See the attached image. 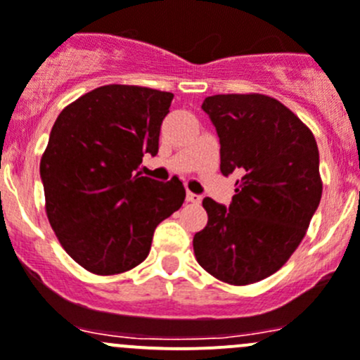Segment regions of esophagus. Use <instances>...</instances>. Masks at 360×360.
Instances as JSON below:
<instances>
[{
  "label": "esophagus",
  "mask_w": 360,
  "mask_h": 360,
  "mask_svg": "<svg viewBox=\"0 0 360 360\" xmlns=\"http://www.w3.org/2000/svg\"><path fill=\"white\" fill-rule=\"evenodd\" d=\"M186 200H188V202H193V204H200L202 197H200V195L191 193V191H188V193H186Z\"/></svg>",
  "instance_id": "esophagus-1"
}]
</instances>
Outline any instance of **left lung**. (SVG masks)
Masks as SVG:
<instances>
[{"label": "left lung", "instance_id": "1", "mask_svg": "<svg viewBox=\"0 0 360 360\" xmlns=\"http://www.w3.org/2000/svg\"><path fill=\"white\" fill-rule=\"evenodd\" d=\"M202 109L219 137L223 176L240 174L229 207L204 198L197 262L218 280L250 285L271 276L306 236L322 198L319 148L283 103L265 95L207 96Z\"/></svg>", "mask_w": 360, "mask_h": 360}]
</instances>
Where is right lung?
<instances>
[{
  "label": "right lung",
  "instance_id": "add662e5",
  "mask_svg": "<svg viewBox=\"0 0 360 360\" xmlns=\"http://www.w3.org/2000/svg\"><path fill=\"white\" fill-rule=\"evenodd\" d=\"M174 95L139 86L96 87L63 109L40 162L45 209L66 253L95 274L146 260L155 229L183 205L177 177L137 172L158 153Z\"/></svg>",
  "mask_w": 360,
  "mask_h": 360
}]
</instances>
